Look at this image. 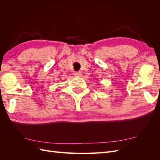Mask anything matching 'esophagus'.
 <instances>
[{"label":"esophagus","mask_w":160,"mask_h":160,"mask_svg":"<svg viewBox=\"0 0 160 160\" xmlns=\"http://www.w3.org/2000/svg\"><path fill=\"white\" fill-rule=\"evenodd\" d=\"M81 75V71H77L74 72V75L77 76V77H79Z\"/></svg>","instance_id":"esophagus-1"}]
</instances>
